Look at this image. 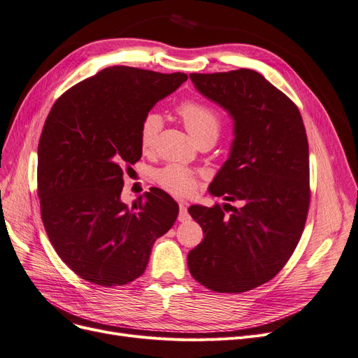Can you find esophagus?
<instances>
[{
  "label": "esophagus",
  "mask_w": 358,
  "mask_h": 358,
  "mask_svg": "<svg viewBox=\"0 0 358 358\" xmlns=\"http://www.w3.org/2000/svg\"><path fill=\"white\" fill-rule=\"evenodd\" d=\"M178 219H179V222H188L191 219L187 204H183V203L179 204V216H178Z\"/></svg>",
  "instance_id": "34e87169"
}]
</instances>
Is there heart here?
Returning <instances> with one entry per match:
<instances>
[{
    "mask_svg": "<svg viewBox=\"0 0 358 358\" xmlns=\"http://www.w3.org/2000/svg\"><path fill=\"white\" fill-rule=\"evenodd\" d=\"M178 116L183 122L191 136L199 142L211 138L216 141L222 129L220 113L199 99H187L176 107ZM162 129V119L159 114L148 113L139 124V145L144 152L155 147L157 138ZM155 180L163 189L176 196H189L198 188V178L191 170L178 164H167L155 171Z\"/></svg>",
    "mask_w": 358,
    "mask_h": 358,
    "instance_id": "obj_1",
    "label": "heart"
}]
</instances>
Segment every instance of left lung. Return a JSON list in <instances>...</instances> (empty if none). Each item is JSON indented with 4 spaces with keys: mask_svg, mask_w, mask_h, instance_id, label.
I'll use <instances>...</instances> for the list:
<instances>
[{
    "mask_svg": "<svg viewBox=\"0 0 358 358\" xmlns=\"http://www.w3.org/2000/svg\"><path fill=\"white\" fill-rule=\"evenodd\" d=\"M189 78L235 122L231 157L210 192L241 207H189L204 239L189 251L188 267L210 291L247 292L279 273L303 235L310 207L306 127L292 99L259 71L238 69Z\"/></svg>",
    "mask_w": 358,
    "mask_h": 358,
    "instance_id": "left-lung-1",
    "label": "left lung"
}]
</instances>
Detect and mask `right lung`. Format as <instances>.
Masks as SVG:
<instances>
[{
	"mask_svg": "<svg viewBox=\"0 0 358 358\" xmlns=\"http://www.w3.org/2000/svg\"><path fill=\"white\" fill-rule=\"evenodd\" d=\"M188 79L114 66L67 90L54 103L38 144L41 217L55 252L78 276L122 287L145 271L157 238L179 206L159 188L122 203L123 170L142 155L139 124Z\"/></svg>",
	"mask_w": 358,
	"mask_h": 358,
	"instance_id": "right-lung-1",
	"label": "right lung"
}]
</instances>
